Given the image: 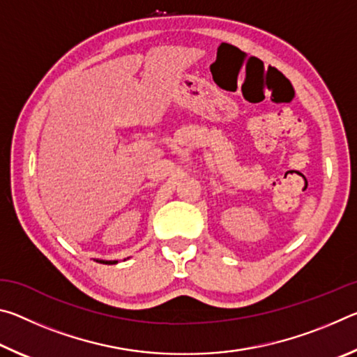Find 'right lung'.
Returning a JSON list of instances; mask_svg holds the SVG:
<instances>
[{"label":"right lung","instance_id":"obj_1","mask_svg":"<svg viewBox=\"0 0 357 357\" xmlns=\"http://www.w3.org/2000/svg\"><path fill=\"white\" fill-rule=\"evenodd\" d=\"M96 261L104 263V264H114V263H118V261H105V259H96Z\"/></svg>","mask_w":357,"mask_h":357}]
</instances>
